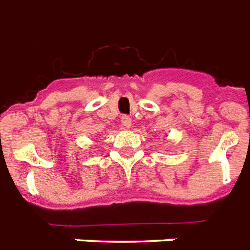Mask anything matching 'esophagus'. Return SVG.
Instances as JSON below:
<instances>
[{
  "instance_id": "34e87169",
  "label": "esophagus",
  "mask_w": 250,
  "mask_h": 250,
  "mask_svg": "<svg viewBox=\"0 0 250 250\" xmlns=\"http://www.w3.org/2000/svg\"><path fill=\"white\" fill-rule=\"evenodd\" d=\"M121 124H123L124 126L126 127V129H130L131 127V119L129 116H123L121 117Z\"/></svg>"
}]
</instances>
